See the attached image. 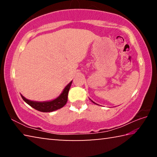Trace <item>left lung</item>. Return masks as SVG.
Instances as JSON below:
<instances>
[{
    "instance_id": "1",
    "label": "left lung",
    "mask_w": 157,
    "mask_h": 157,
    "mask_svg": "<svg viewBox=\"0 0 157 157\" xmlns=\"http://www.w3.org/2000/svg\"><path fill=\"white\" fill-rule=\"evenodd\" d=\"M91 101H92V100H91ZM92 102H94V103H95V102H94V101H92ZM95 104H96V103H95ZM96 105H97V104H96Z\"/></svg>"
}]
</instances>
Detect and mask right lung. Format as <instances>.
I'll return each mask as SVG.
<instances>
[{
  "instance_id": "1",
  "label": "right lung",
  "mask_w": 157,
  "mask_h": 157,
  "mask_svg": "<svg viewBox=\"0 0 157 157\" xmlns=\"http://www.w3.org/2000/svg\"><path fill=\"white\" fill-rule=\"evenodd\" d=\"M72 84V81L63 90L62 94H60L59 97H57L56 99L52 100L51 101H46V102H36V101H31L30 100L26 99L25 97H23L22 95L21 98L25 102L28 104L34 109L37 111H41V112H51L55 110L59 109L63 107L64 106L68 100V94L69 89L71 88V85Z\"/></svg>"
}]
</instances>
